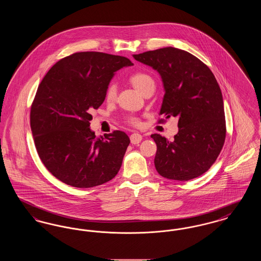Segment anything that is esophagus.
Instances as JSON below:
<instances>
[{
	"mask_svg": "<svg viewBox=\"0 0 261 261\" xmlns=\"http://www.w3.org/2000/svg\"><path fill=\"white\" fill-rule=\"evenodd\" d=\"M142 139H143L142 135H140V134H138V133H134V134H132V135L130 136V141H131V143H132L133 145H137V144L141 143Z\"/></svg>",
	"mask_w": 261,
	"mask_h": 261,
	"instance_id": "34e87169",
	"label": "esophagus"
}]
</instances>
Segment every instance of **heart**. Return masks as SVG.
I'll return each instance as SVG.
<instances>
[{
	"label": "heart",
	"instance_id": "1",
	"mask_svg": "<svg viewBox=\"0 0 261 261\" xmlns=\"http://www.w3.org/2000/svg\"><path fill=\"white\" fill-rule=\"evenodd\" d=\"M130 82L141 94H143L145 91H147L149 88L154 89V87H155L154 80L152 79V77L148 73H145V72H136V73L131 75ZM116 92H117L116 85L114 83L110 84V86L108 87L107 92H106V99H107V100H109V101L114 100L116 98ZM128 121H129L130 124L135 125V126L140 124L139 118L134 117V116L129 117Z\"/></svg>",
	"mask_w": 261,
	"mask_h": 261
}]
</instances>
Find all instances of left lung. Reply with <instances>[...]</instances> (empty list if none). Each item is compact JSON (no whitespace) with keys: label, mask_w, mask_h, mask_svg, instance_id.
<instances>
[{"label":"left lung","mask_w":261,"mask_h":261,"mask_svg":"<svg viewBox=\"0 0 261 261\" xmlns=\"http://www.w3.org/2000/svg\"><path fill=\"white\" fill-rule=\"evenodd\" d=\"M133 58L161 75L164 97L160 115L178 118L172 142L159 134L150 136L158 147L156 171L178 181L199 177L216 161L226 136L223 97L214 75L198 58L172 47Z\"/></svg>","instance_id":"left-lung-1"}]
</instances>
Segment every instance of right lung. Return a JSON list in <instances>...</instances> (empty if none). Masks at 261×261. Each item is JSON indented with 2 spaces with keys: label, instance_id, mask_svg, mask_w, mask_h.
I'll return each instance as SVG.
<instances>
[{
  "label": "right lung",
  "instance_id": "add662e5",
  "mask_svg": "<svg viewBox=\"0 0 261 261\" xmlns=\"http://www.w3.org/2000/svg\"><path fill=\"white\" fill-rule=\"evenodd\" d=\"M132 65L125 57L81 51L57 62L40 83L30 113L32 135L41 161L63 183L92 188L118 173L129 137L122 131L97 137L89 121L115 72Z\"/></svg>",
  "mask_w": 261,
  "mask_h": 261
}]
</instances>
